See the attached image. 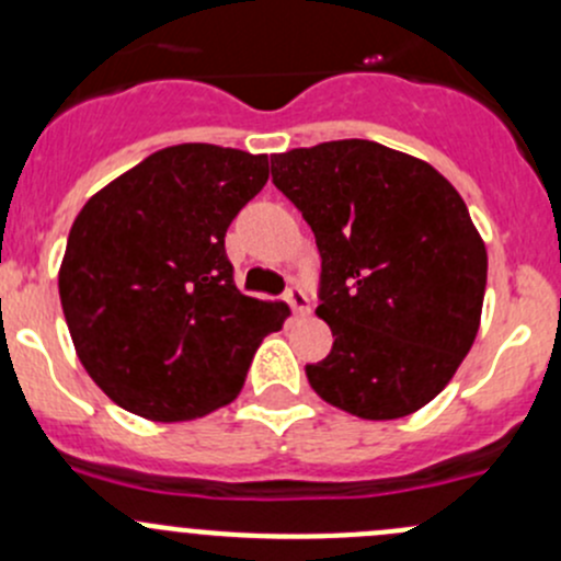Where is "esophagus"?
Listing matches in <instances>:
<instances>
[{
    "label": "esophagus",
    "instance_id": "34e87169",
    "mask_svg": "<svg viewBox=\"0 0 561 561\" xmlns=\"http://www.w3.org/2000/svg\"><path fill=\"white\" fill-rule=\"evenodd\" d=\"M285 298H287V304H290L293 312H296V314H307L309 312V298H307V293L301 290V287H290Z\"/></svg>",
    "mask_w": 561,
    "mask_h": 561
}]
</instances>
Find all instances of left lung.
<instances>
[{
	"mask_svg": "<svg viewBox=\"0 0 561 561\" xmlns=\"http://www.w3.org/2000/svg\"><path fill=\"white\" fill-rule=\"evenodd\" d=\"M271 175L322 257L317 317L333 347L307 366L309 386L364 421L426 407L478 336L489 274L456 186L417 157L358 138L274 154Z\"/></svg>",
	"mask_w": 561,
	"mask_h": 561,
	"instance_id": "left-lung-1",
	"label": "left lung"
}]
</instances>
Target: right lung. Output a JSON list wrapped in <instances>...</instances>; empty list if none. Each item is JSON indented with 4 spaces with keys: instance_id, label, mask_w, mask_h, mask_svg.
<instances>
[{
    "instance_id": "1",
    "label": "right lung",
    "mask_w": 561,
    "mask_h": 561,
    "mask_svg": "<svg viewBox=\"0 0 561 561\" xmlns=\"http://www.w3.org/2000/svg\"><path fill=\"white\" fill-rule=\"evenodd\" d=\"M268 157L211 144L154 151L94 192L67 236L59 298L78 360L140 417H203L241 393L260 342L290 317L244 296L225 254Z\"/></svg>"
}]
</instances>
